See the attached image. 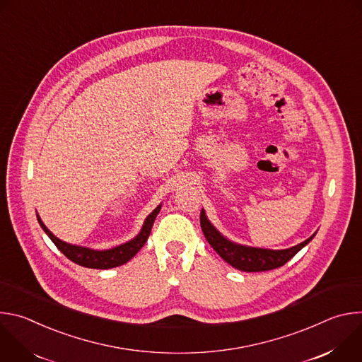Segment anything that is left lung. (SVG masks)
I'll return each instance as SVG.
<instances>
[{"label": "left lung", "instance_id": "obj_1", "mask_svg": "<svg viewBox=\"0 0 362 362\" xmlns=\"http://www.w3.org/2000/svg\"><path fill=\"white\" fill-rule=\"evenodd\" d=\"M200 226L203 235L211 243V246L218 252V255L226 261L233 268L243 272H262L271 271L285 265L291 257H293L303 246L314 239L317 232L309 236L306 240L288 247V249H265V247H255L247 245H240L232 242L226 236H223L206 216L204 209L200 212Z\"/></svg>", "mask_w": 362, "mask_h": 362}]
</instances>
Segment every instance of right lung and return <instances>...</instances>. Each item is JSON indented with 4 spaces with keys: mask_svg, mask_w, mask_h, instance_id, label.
<instances>
[{
    "mask_svg": "<svg viewBox=\"0 0 362 362\" xmlns=\"http://www.w3.org/2000/svg\"><path fill=\"white\" fill-rule=\"evenodd\" d=\"M160 208H162V203L144 219V223L140 232L133 239L109 249H93V247L64 242L60 238H57L53 232H49V229L42 223L38 214H37V221L42 228V230L47 233V236L53 240V243L74 264L84 268H91V269H110V268H116L123 264H127L132 257L143 247V245L146 243L150 235L154 219H156L158 214L160 212Z\"/></svg>",
    "mask_w": 362,
    "mask_h": 362,
    "instance_id": "right-lung-1",
    "label": "right lung"
}]
</instances>
